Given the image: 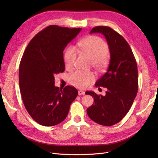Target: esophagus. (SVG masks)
<instances>
[{"instance_id": "obj_1", "label": "esophagus", "mask_w": 158, "mask_h": 158, "mask_svg": "<svg viewBox=\"0 0 158 158\" xmlns=\"http://www.w3.org/2000/svg\"><path fill=\"white\" fill-rule=\"evenodd\" d=\"M84 94H85V92H84V91H83V90H81V89L78 90V95H84Z\"/></svg>"}]
</instances>
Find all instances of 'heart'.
I'll return each mask as SVG.
<instances>
[{
  "label": "heart",
  "mask_w": 158,
  "mask_h": 158,
  "mask_svg": "<svg viewBox=\"0 0 158 158\" xmlns=\"http://www.w3.org/2000/svg\"><path fill=\"white\" fill-rule=\"evenodd\" d=\"M80 47L85 53L91 59L94 66L98 69H102L107 62L108 45L101 37L95 35L85 37L80 41ZM78 49L74 45L69 46L66 49L64 59L66 68L72 69L77 58ZM95 78L92 72L78 70L69 76V82L74 86L79 88H86Z\"/></svg>",
  "instance_id": "heart-1"
}]
</instances>
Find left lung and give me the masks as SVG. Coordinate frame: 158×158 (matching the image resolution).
<instances>
[{"mask_svg":"<svg viewBox=\"0 0 158 158\" xmlns=\"http://www.w3.org/2000/svg\"><path fill=\"white\" fill-rule=\"evenodd\" d=\"M101 33L106 38L110 51L107 70L95 83V86L107 89L106 95L87 91L94 103L87 109L88 117L103 126L121 121L130 110L138 92L136 61L127 41L107 26H96L90 33Z\"/></svg>","mask_w":158,"mask_h":158,"instance_id":"1","label":"left lung"}]
</instances>
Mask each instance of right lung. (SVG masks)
<instances>
[{"label": "right lung", "mask_w": 158, "mask_h": 158, "mask_svg": "<svg viewBox=\"0 0 158 158\" xmlns=\"http://www.w3.org/2000/svg\"><path fill=\"white\" fill-rule=\"evenodd\" d=\"M81 30L49 26L35 35L23 52L19 66L22 98L28 113L41 125L63 122L77 97L73 86L56 87L55 75L64 71L63 51Z\"/></svg>", "instance_id": "add662e5"}]
</instances>
